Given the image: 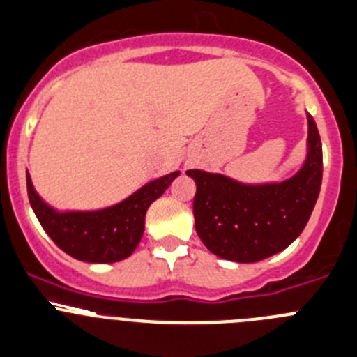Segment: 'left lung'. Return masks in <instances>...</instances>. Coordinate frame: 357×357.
Segmentation results:
<instances>
[{
  "mask_svg": "<svg viewBox=\"0 0 357 357\" xmlns=\"http://www.w3.org/2000/svg\"><path fill=\"white\" fill-rule=\"evenodd\" d=\"M307 121V158L287 181L243 184L222 173L185 172L196 182V233L210 252L235 263H256L301 235L322 182L321 137L312 115Z\"/></svg>",
  "mask_w": 357,
  "mask_h": 357,
  "instance_id": "8db88e82",
  "label": "left lung"
}]
</instances>
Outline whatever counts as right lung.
Segmentation results:
<instances>
[{"label":"right lung","instance_id":"add662e5","mask_svg":"<svg viewBox=\"0 0 357 357\" xmlns=\"http://www.w3.org/2000/svg\"><path fill=\"white\" fill-rule=\"evenodd\" d=\"M178 175L181 172L159 176L115 205L86 212H59L40 198L29 173L26 182L33 212L61 250L86 263H117L135 252L144 236L147 208Z\"/></svg>","mask_w":357,"mask_h":357}]
</instances>
